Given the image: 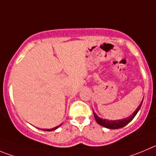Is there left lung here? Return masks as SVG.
I'll return each instance as SVG.
<instances>
[{
	"label": "left lung",
	"instance_id": "1",
	"mask_svg": "<svg viewBox=\"0 0 156 156\" xmlns=\"http://www.w3.org/2000/svg\"><path fill=\"white\" fill-rule=\"evenodd\" d=\"M142 101H143V100H142ZM142 101L140 103V105H139V106L138 107V108L136 109L135 112H134L133 114H132L130 116H129V117L126 118V119H122V120L108 121V120H107V119H101V118L98 117V116L97 115H96L94 112H93V113H94V119H95L96 122H98V124L101 125V126H102L103 127H105V128H107V129H120V128L124 127V126H126V125L129 124V122H130L131 121L134 119V117L136 115V114L138 113V112L139 111V109H140L141 106H142Z\"/></svg>",
	"mask_w": 156,
	"mask_h": 156
}]
</instances>
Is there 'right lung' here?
Instances as JSON below:
<instances>
[{"label": "right lung", "instance_id": "1", "mask_svg": "<svg viewBox=\"0 0 156 156\" xmlns=\"http://www.w3.org/2000/svg\"><path fill=\"white\" fill-rule=\"evenodd\" d=\"M61 126H62V125H60V126H57V127L53 128V129H44V131H48V132H49V131H53V130H55V129H58V127H60ZM43 130H44V129H43Z\"/></svg>", "mask_w": 156, "mask_h": 156}]
</instances>
